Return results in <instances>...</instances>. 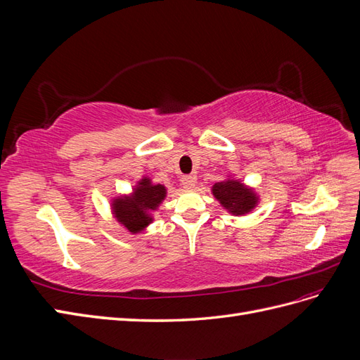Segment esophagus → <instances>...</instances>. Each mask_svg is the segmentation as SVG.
Returning a JSON list of instances; mask_svg holds the SVG:
<instances>
[{
  "instance_id": "34e87169",
  "label": "esophagus",
  "mask_w": 360,
  "mask_h": 360,
  "mask_svg": "<svg viewBox=\"0 0 360 360\" xmlns=\"http://www.w3.org/2000/svg\"><path fill=\"white\" fill-rule=\"evenodd\" d=\"M195 183H197V179H195L193 176H184V177L181 179L183 188L188 189V191H191V189L195 188Z\"/></svg>"
}]
</instances>
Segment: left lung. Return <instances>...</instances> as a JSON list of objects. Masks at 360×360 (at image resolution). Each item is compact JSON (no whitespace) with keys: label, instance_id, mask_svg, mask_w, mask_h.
Masks as SVG:
<instances>
[{"label":"left lung","instance_id":"left-lung-1","mask_svg":"<svg viewBox=\"0 0 360 360\" xmlns=\"http://www.w3.org/2000/svg\"><path fill=\"white\" fill-rule=\"evenodd\" d=\"M212 193L226 212L236 216L250 213L259 202L258 195L252 188L233 177L214 183Z\"/></svg>","mask_w":360,"mask_h":360}]
</instances>
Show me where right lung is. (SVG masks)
Masks as SVG:
<instances>
[{
    "instance_id": "1",
    "label": "right lung",
    "mask_w": 360,
    "mask_h": 360,
    "mask_svg": "<svg viewBox=\"0 0 360 360\" xmlns=\"http://www.w3.org/2000/svg\"><path fill=\"white\" fill-rule=\"evenodd\" d=\"M167 197V188L143 177L129 195L112 198L111 212L114 219L130 234L143 233L153 222V212Z\"/></svg>"
}]
</instances>
